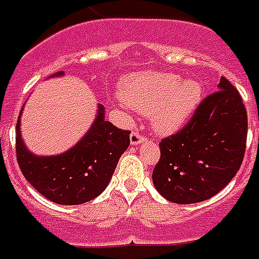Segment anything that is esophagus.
Segmentation results:
<instances>
[{
	"mask_svg": "<svg viewBox=\"0 0 259 259\" xmlns=\"http://www.w3.org/2000/svg\"><path fill=\"white\" fill-rule=\"evenodd\" d=\"M144 140H145L144 136L140 135L137 130H135V132H132V135H130V143H132V145L140 144V143H143Z\"/></svg>",
	"mask_w": 259,
	"mask_h": 259,
	"instance_id": "obj_1",
	"label": "esophagus"
}]
</instances>
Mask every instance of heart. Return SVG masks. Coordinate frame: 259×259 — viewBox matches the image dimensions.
<instances>
[{
  "label": "heart",
  "mask_w": 259,
  "mask_h": 259,
  "mask_svg": "<svg viewBox=\"0 0 259 259\" xmlns=\"http://www.w3.org/2000/svg\"><path fill=\"white\" fill-rule=\"evenodd\" d=\"M123 100L140 114L149 115L158 132L170 133L188 119L202 99V86L181 82L176 74L148 72L135 76L122 91Z\"/></svg>",
  "instance_id": "heart-1"
}]
</instances>
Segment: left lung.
I'll use <instances>...</instances> for the list:
<instances>
[{"label": "left lung", "mask_w": 259, "mask_h": 259, "mask_svg": "<svg viewBox=\"0 0 259 259\" xmlns=\"http://www.w3.org/2000/svg\"><path fill=\"white\" fill-rule=\"evenodd\" d=\"M247 111L242 96L225 76L206 96L183 129L159 143L152 171L164 199L191 204L210 199L236 176L244 158Z\"/></svg>", "instance_id": "1"}]
</instances>
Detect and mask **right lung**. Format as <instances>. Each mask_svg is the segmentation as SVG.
<instances>
[{"label": "right lung", "instance_id": "add662e5", "mask_svg": "<svg viewBox=\"0 0 259 259\" xmlns=\"http://www.w3.org/2000/svg\"><path fill=\"white\" fill-rule=\"evenodd\" d=\"M63 75L57 72L53 76ZM129 130L104 119L99 105L91 130L75 147L56 156H37L23 143L20 115L16 124V158L23 176L51 202L74 206L97 198L110 183L120 155L130 144Z\"/></svg>", "mask_w": 259, "mask_h": 259}]
</instances>
